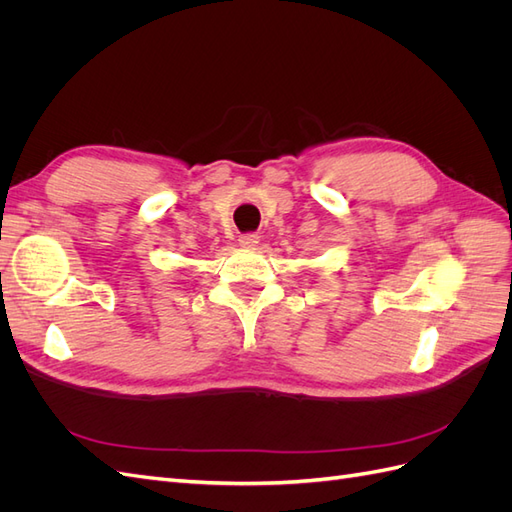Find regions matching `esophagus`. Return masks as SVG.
Listing matches in <instances>:
<instances>
[{"label":"esophagus","instance_id":"34e87169","mask_svg":"<svg viewBox=\"0 0 512 512\" xmlns=\"http://www.w3.org/2000/svg\"><path fill=\"white\" fill-rule=\"evenodd\" d=\"M260 243V237L256 232H245V235L239 237V245L245 247V250H254V247Z\"/></svg>","mask_w":512,"mask_h":512}]
</instances>
